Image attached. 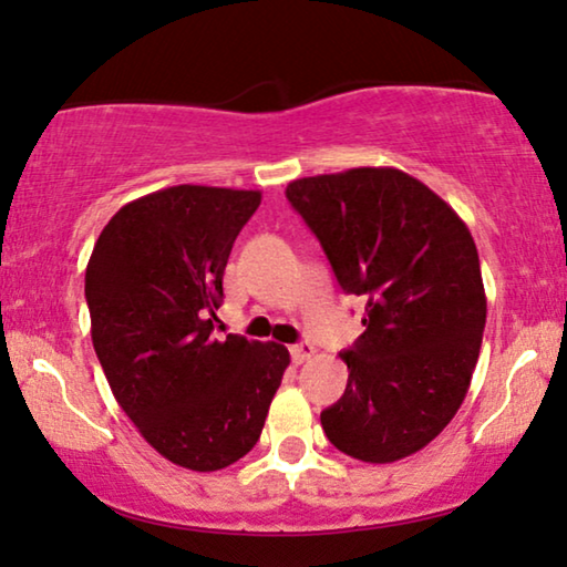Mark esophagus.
Listing matches in <instances>:
<instances>
[{
    "label": "esophagus",
    "mask_w": 567,
    "mask_h": 567,
    "mask_svg": "<svg viewBox=\"0 0 567 567\" xmlns=\"http://www.w3.org/2000/svg\"><path fill=\"white\" fill-rule=\"evenodd\" d=\"M290 354H292V362H306V360H311L313 354H316V347L311 344V342H300V344H292L290 347Z\"/></svg>",
    "instance_id": "esophagus-1"
}]
</instances>
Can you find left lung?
I'll return each mask as SVG.
<instances>
[{"instance_id":"1","label":"left lung","mask_w":567,"mask_h":567,"mask_svg":"<svg viewBox=\"0 0 567 567\" xmlns=\"http://www.w3.org/2000/svg\"><path fill=\"white\" fill-rule=\"evenodd\" d=\"M339 288L365 298L347 389L321 412L342 454L391 464L425 449L470 391L487 300L470 228L422 181L350 168L288 184Z\"/></svg>"}]
</instances>
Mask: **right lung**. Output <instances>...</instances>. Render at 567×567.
I'll list each match as a JSON object with an SVG mask.
<instances>
[{
    "instance_id": "1",
    "label": "right lung",
    "mask_w": 567,
    "mask_h": 567,
    "mask_svg": "<svg viewBox=\"0 0 567 567\" xmlns=\"http://www.w3.org/2000/svg\"><path fill=\"white\" fill-rule=\"evenodd\" d=\"M261 192L181 184L111 217L85 271L90 334L121 410L168 462L217 472L259 441L290 352L215 339L238 233Z\"/></svg>"
}]
</instances>
